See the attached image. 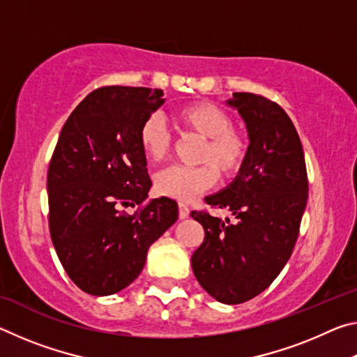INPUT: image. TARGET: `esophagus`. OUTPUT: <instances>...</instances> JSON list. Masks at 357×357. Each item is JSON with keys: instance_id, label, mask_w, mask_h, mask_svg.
Returning <instances> with one entry per match:
<instances>
[{"instance_id": "obj_1", "label": "esophagus", "mask_w": 357, "mask_h": 357, "mask_svg": "<svg viewBox=\"0 0 357 357\" xmlns=\"http://www.w3.org/2000/svg\"><path fill=\"white\" fill-rule=\"evenodd\" d=\"M189 213H190L189 208H187L185 204L181 203L179 204V219H187V217H189Z\"/></svg>"}]
</instances>
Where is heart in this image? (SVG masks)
Here are the masks:
<instances>
[{
    "instance_id": "b5f03b06",
    "label": "heart",
    "mask_w": 357,
    "mask_h": 357,
    "mask_svg": "<svg viewBox=\"0 0 357 357\" xmlns=\"http://www.w3.org/2000/svg\"><path fill=\"white\" fill-rule=\"evenodd\" d=\"M173 118L184 132L203 138L197 155L198 167H170L157 173V193L178 202H192L215 184L217 173L222 179H233L243 170L250 154L252 140L244 128L231 126V116L222 107L208 100L181 105ZM140 146L151 160L167 159L172 137L164 121L151 114L138 130Z\"/></svg>"
}]
</instances>
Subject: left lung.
I'll return each mask as SVG.
<instances>
[{"label": "left lung", "instance_id": "1", "mask_svg": "<svg viewBox=\"0 0 357 357\" xmlns=\"http://www.w3.org/2000/svg\"><path fill=\"white\" fill-rule=\"evenodd\" d=\"M227 104L244 119L250 154L233 183L204 202L236 222L204 211L190 215L204 228L193 274L204 291L231 305L264 291L291 257L309 181L299 135L279 104L252 93H234Z\"/></svg>", "mask_w": 357, "mask_h": 357}]
</instances>
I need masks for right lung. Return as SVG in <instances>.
Wrapping results in <instances>:
<instances>
[{
	"instance_id": "obj_1",
	"label": "right lung",
	"mask_w": 357,
	"mask_h": 357,
	"mask_svg": "<svg viewBox=\"0 0 357 357\" xmlns=\"http://www.w3.org/2000/svg\"><path fill=\"white\" fill-rule=\"evenodd\" d=\"M164 91L104 86L89 93L63 126L47 174L48 227L70 280L108 296L140 275L149 245L178 219V204L146 202L151 178L138 140ZM140 206L134 216L122 209Z\"/></svg>"
}]
</instances>
